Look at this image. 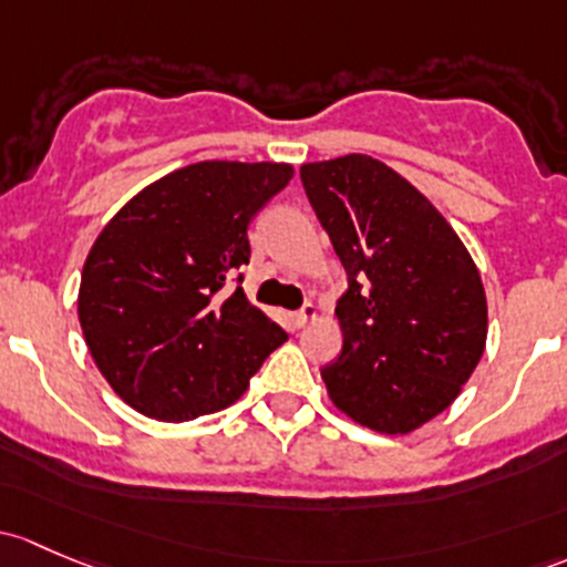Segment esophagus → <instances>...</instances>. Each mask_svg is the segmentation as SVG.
<instances>
[{
  "mask_svg": "<svg viewBox=\"0 0 567 567\" xmlns=\"http://www.w3.org/2000/svg\"><path fill=\"white\" fill-rule=\"evenodd\" d=\"M315 318H318V307H315V303H303V309H299V312L293 315V323L299 326V329H303V326L312 323Z\"/></svg>",
  "mask_w": 567,
  "mask_h": 567,
  "instance_id": "1",
  "label": "esophagus"
}]
</instances>
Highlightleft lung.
I'll return each mask as SVG.
<instances>
[{"instance_id": "8db88e82", "label": "left lung", "mask_w": 567, "mask_h": 567, "mask_svg": "<svg viewBox=\"0 0 567 567\" xmlns=\"http://www.w3.org/2000/svg\"><path fill=\"white\" fill-rule=\"evenodd\" d=\"M307 198L348 271L329 399L355 424L410 434L454 404L486 348L475 260L449 219L369 154L301 165Z\"/></svg>"}]
</instances>
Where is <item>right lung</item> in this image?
<instances>
[{
  "mask_svg": "<svg viewBox=\"0 0 567 567\" xmlns=\"http://www.w3.org/2000/svg\"><path fill=\"white\" fill-rule=\"evenodd\" d=\"M293 165L206 159L127 200L86 255L79 320L94 363L124 402L182 424L217 413L288 339L241 288L249 219L288 187Z\"/></svg>",
  "mask_w": 567,
  "mask_h": 567,
  "instance_id": "1",
  "label": "right lung"
}]
</instances>
